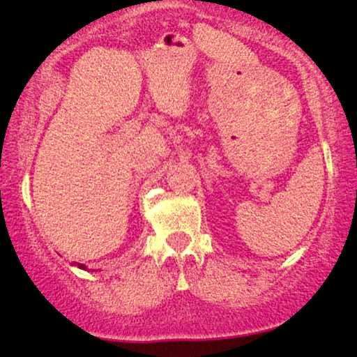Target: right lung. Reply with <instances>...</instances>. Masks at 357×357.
Returning <instances> with one entry per match:
<instances>
[{
    "label": "right lung",
    "instance_id": "1",
    "mask_svg": "<svg viewBox=\"0 0 357 357\" xmlns=\"http://www.w3.org/2000/svg\"><path fill=\"white\" fill-rule=\"evenodd\" d=\"M77 266H78V268H79V269H88V268H86V266H84V264H79V263H78Z\"/></svg>",
    "mask_w": 357,
    "mask_h": 357
}]
</instances>
